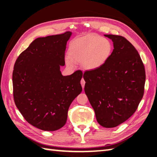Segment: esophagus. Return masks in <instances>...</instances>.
Masks as SVG:
<instances>
[{"mask_svg":"<svg viewBox=\"0 0 157 157\" xmlns=\"http://www.w3.org/2000/svg\"><path fill=\"white\" fill-rule=\"evenodd\" d=\"M85 81H84V78H82V79H81V84H82V88L84 89V86H85Z\"/></svg>","mask_w":157,"mask_h":157,"instance_id":"obj_1","label":"esophagus"}]
</instances>
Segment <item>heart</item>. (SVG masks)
<instances>
[{
	"label": "heart",
	"mask_w": 157,
	"mask_h": 157,
	"mask_svg": "<svg viewBox=\"0 0 157 157\" xmlns=\"http://www.w3.org/2000/svg\"><path fill=\"white\" fill-rule=\"evenodd\" d=\"M111 52L112 45L108 39L89 34L71 42L65 63L70 69L81 63L84 69L95 70L107 61Z\"/></svg>",
	"instance_id": "b5f03b06"
}]
</instances>
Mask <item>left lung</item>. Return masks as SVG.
<instances>
[{"label":"left lung","instance_id":"1","mask_svg":"<svg viewBox=\"0 0 157 157\" xmlns=\"http://www.w3.org/2000/svg\"><path fill=\"white\" fill-rule=\"evenodd\" d=\"M114 49L104 65L86 71L84 91L98 123L115 128L137 109L144 92V65L137 50L121 36L105 34Z\"/></svg>","mask_w":157,"mask_h":157}]
</instances>
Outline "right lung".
Segmentation results:
<instances>
[{
	"instance_id": "add662e5",
	"label": "right lung",
	"mask_w": 157,
	"mask_h": 157,
	"mask_svg": "<svg viewBox=\"0 0 157 157\" xmlns=\"http://www.w3.org/2000/svg\"><path fill=\"white\" fill-rule=\"evenodd\" d=\"M72 33L36 38L17 59L13 72V98L29 124L44 131L65 125L73 100L80 94V70L63 76L67 42Z\"/></svg>"
}]
</instances>
